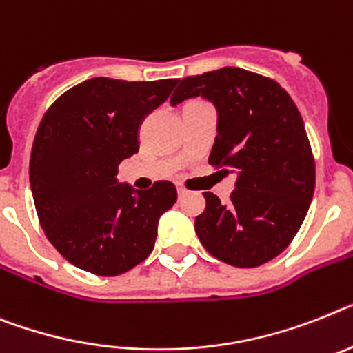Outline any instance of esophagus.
<instances>
[{
	"label": "esophagus",
	"instance_id": "esophagus-1",
	"mask_svg": "<svg viewBox=\"0 0 353 353\" xmlns=\"http://www.w3.org/2000/svg\"><path fill=\"white\" fill-rule=\"evenodd\" d=\"M177 194H179V197H183V195L188 194V190L183 185H177Z\"/></svg>",
	"mask_w": 353,
	"mask_h": 353
}]
</instances>
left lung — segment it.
Segmentation results:
<instances>
[{"label":"left lung","instance_id":"1","mask_svg":"<svg viewBox=\"0 0 353 353\" xmlns=\"http://www.w3.org/2000/svg\"><path fill=\"white\" fill-rule=\"evenodd\" d=\"M192 97L212 100L219 112L208 163L236 174L228 204L204 192L195 233L222 262L262 265L291 244L312 201L316 165L300 111L276 81L242 68L186 77L170 103Z\"/></svg>","mask_w":353,"mask_h":353}]
</instances>
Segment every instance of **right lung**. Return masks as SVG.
<instances>
[{"label": "right lung", "mask_w": 353, "mask_h": 353, "mask_svg": "<svg viewBox=\"0 0 353 353\" xmlns=\"http://www.w3.org/2000/svg\"><path fill=\"white\" fill-rule=\"evenodd\" d=\"M176 84L97 77L62 93L44 112L30 154L32 195L44 235L75 268L118 276L154 250L159 217L177 201L176 186L156 181L132 192L117 174L140 149L145 114Z\"/></svg>", "instance_id": "1"}]
</instances>
